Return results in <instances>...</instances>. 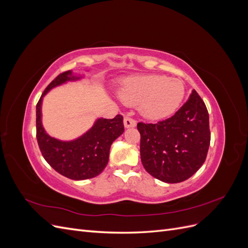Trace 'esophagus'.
I'll return each instance as SVG.
<instances>
[{"mask_svg":"<svg viewBox=\"0 0 248 248\" xmlns=\"http://www.w3.org/2000/svg\"><path fill=\"white\" fill-rule=\"evenodd\" d=\"M136 125H137L136 120H133L132 118L127 117V116L124 118V126L126 127V128H129V127H134Z\"/></svg>","mask_w":248,"mask_h":248,"instance_id":"1","label":"esophagus"}]
</instances>
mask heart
I'll list each match as a JSON object with an SVG mask.
<instances>
[{"label":"heart","instance_id":"1","mask_svg":"<svg viewBox=\"0 0 248 248\" xmlns=\"http://www.w3.org/2000/svg\"><path fill=\"white\" fill-rule=\"evenodd\" d=\"M119 94L126 104L139 107L140 115L157 120L168 117L179 108L185 89L180 79L154 74L125 79Z\"/></svg>","mask_w":248,"mask_h":248}]
</instances>
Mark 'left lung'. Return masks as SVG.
Masks as SVG:
<instances>
[{
	"instance_id": "1",
	"label": "left lung",
	"mask_w": 248,
	"mask_h": 248,
	"mask_svg": "<svg viewBox=\"0 0 248 248\" xmlns=\"http://www.w3.org/2000/svg\"><path fill=\"white\" fill-rule=\"evenodd\" d=\"M138 130L142 166L162 182L185 181L206 160L211 140L209 114L196 90L174 116L155 124L140 122Z\"/></svg>"
}]
</instances>
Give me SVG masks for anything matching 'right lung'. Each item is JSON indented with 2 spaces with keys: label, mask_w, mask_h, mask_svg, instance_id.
Returning <instances> with one entry per match:
<instances>
[{
  "label": "right lung",
  "mask_w": 248,
  "mask_h": 248,
  "mask_svg": "<svg viewBox=\"0 0 248 248\" xmlns=\"http://www.w3.org/2000/svg\"><path fill=\"white\" fill-rule=\"evenodd\" d=\"M79 78L81 77L73 76L70 70L59 74L44 90L36 106V138L42 156L59 174L72 180L98 176L108 162L112 141L124 132L121 115H117L114 119H97L91 129L69 141L51 138L46 132L41 122L43 97L52 88Z\"/></svg>",
  "instance_id": "add662e5"
}]
</instances>
